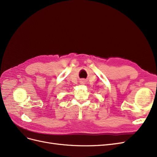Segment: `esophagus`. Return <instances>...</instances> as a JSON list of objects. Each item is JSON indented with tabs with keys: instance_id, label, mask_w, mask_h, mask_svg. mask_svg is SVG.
Masks as SVG:
<instances>
[{
	"instance_id": "obj_1",
	"label": "esophagus",
	"mask_w": 157,
	"mask_h": 157,
	"mask_svg": "<svg viewBox=\"0 0 157 157\" xmlns=\"http://www.w3.org/2000/svg\"><path fill=\"white\" fill-rule=\"evenodd\" d=\"M81 82H82V83H84V80H81Z\"/></svg>"
}]
</instances>
